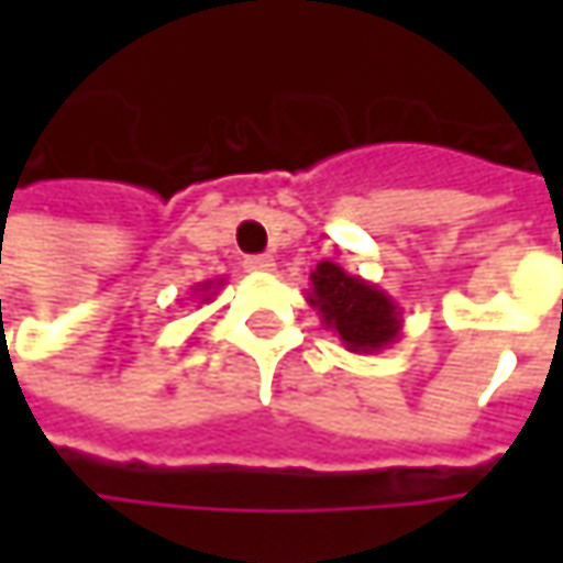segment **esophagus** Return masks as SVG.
Here are the masks:
<instances>
[{"instance_id": "esophagus-1", "label": "esophagus", "mask_w": 563, "mask_h": 563, "mask_svg": "<svg viewBox=\"0 0 563 563\" xmlns=\"http://www.w3.org/2000/svg\"><path fill=\"white\" fill-rule=\"evenodd\" d=\"M244 269L256 272V275H266V272H275V260L272 256H247L244 260Z\"/></svg>"}]
</instances>
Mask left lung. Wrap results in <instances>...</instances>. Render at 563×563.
Wrapping results in <instances>:
<instances>
[{"mask_svg": "<svg viewBox=\"0 0 563 563\" xmlns=\"http://www.w3.org/2000/svg\"><path fill=\"white\" fill-rule=\"evenodd\" d=\"M307 300L322 325L332 329L351 354H376L400 335V307L366 278L344 272L332 260H322L310 272Z\"/></svg>", "mask_w": 563, "mask_h": 563, "instance_id": "8db88e82", "label": "left lung"}]
</instances>
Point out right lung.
Returning <instances> with one entry per match:
<instances>
[{"instance_id": "add662e5", "label": "right lung", "mask_w": 563, "mask_h": 563, "mask_svg": "<svg viewBox=\"0 0 563 563\" xmlns=\"http://www.w3.org/2000/svg\"><path fill=\"white\" fill-rule=\"evenodd\" d=\"M216 288H222V282H203V285H197V288H194V294H197V300L203 303V300H209V297H212V291H216Z\"/></svg>"}]
</instances>
